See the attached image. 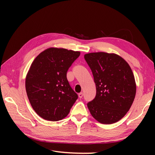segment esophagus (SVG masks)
<instances>
[{"label": "esophagus", "instance_id": "34e87169", "mask_svg": "<svg viewBox=\"0 0 155 155\" xmlns=\"http://www.w3.org/2000/svg\"><path fill=\"white\" fill-rule=\"evenodd\" d=\"M83 92H81V93L78 94V97H79L80 98H83Z\"/></svg>", "mask_w": 155, "mask_h": 155}]
</instances>
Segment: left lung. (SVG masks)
Returning <instances> with one entry per match:
<instances>
[{
	"instance_id": "left-lung-1",
	"label": "left lung",
	"mask_w": 155,
	"mask_h": 155,
	"mask_svg": "<svg viewBox=\"0 0 155 155\" xmlns=\"http://www.w3.org/2000/svg\"><path fill=\"white\" fill-rule=\"evenodd\" d=\"M94 76L96 97L87 107L94 119L110 124L121 120L130 109L136 83L128 63L114 53L91 52L84 55Z\"/></svg>"
}]
</instances>
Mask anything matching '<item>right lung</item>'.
Returning a JSON list of instances; mask_svg holds the SVG:
<instances>
[{
    "mask_svg": "<svg viewBox=\"0 0 155 155\" xmlns=\"http://www.w3.org/2000/svg\"><path fill=\"white\" fill-rule=\"evenodd\" d=\"M80 54L79 51L49 48L31 64L26 77V91L34 111L43 119H64L78 98L66 75Z\"/></svg>",
    "mask_w": 155,
    "mask_h": 155,
    "instance_id": "obj_1",
    "label": "right lung"
}]
</instances>
